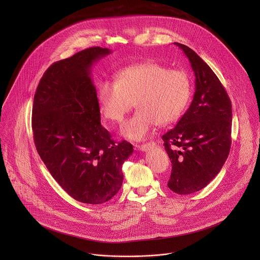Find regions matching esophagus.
Returning <instances> with one entry per match:
<instances>
[{
    "mask_svg": "<svg viewBox=\"0 0 260 260\" xmlns=\"http://www.w3.org/2000/svg\"><path fill=\"white\" fill-rule=\"evenodd\" d=\"M154 145L153 142L150 143H145V144H141V145H136V148L139 149L140 151H147L149 148H151Z\"/></svg>",
    "mask_w": 260,
    "mask_h": 260,
    "instance_id": "obj_1",
    "label": "esophagus"
}]
</instances>
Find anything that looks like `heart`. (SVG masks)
Instances as JSON below:
<instances>
[{"instance_id":"obj_1","label":"heart","mask_w":260,"mask_h":260,"mask_svg":"<svg viewBox=\"0 0 260 260\" xmlns=\"http://www.w3.org/2000/svg\"><path fill=\"white\" fill-rule=\"evenodd\" d=\"M190 95L191 83L185 72L155 62L124 68L115 83H101L97 94L102 115L114 123H121L135 102L138 110L121 127V134L133 141L146 139L157 124L176 121Z\"/></svg>"}]
</instances>
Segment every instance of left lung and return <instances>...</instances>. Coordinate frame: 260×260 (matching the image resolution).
<instances>
[{"label": "left lung", "instance_id": "8db88e82", "mask_svg": "<svg viewBox=\"0 0 260 260\" xmlns=\"http://www.w3.org/2000/svg\"><path fill=\"white\" fill-rule=\"evenodd\" d=\"M174 44L191 64L195 92L188 110L162 139L172 164L167 185L185 195L204 188L221 170L231 146L232 109L211 68L189 47Z\"/></svg>", "mask_w": 260, "mask_h": 260}]
</instances>
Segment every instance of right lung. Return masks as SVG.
Masks as SVG:
<instances>
[{
    "label": "right lung",
    "instance_id": "add662e5",
    "mask_svg": "<svg viewBox=\"0 0 260 260\" xmlns=\"http://www.w3.org/2000/svg\"><path fill=\"white\" fill-rule=\"evenodd\" d=\"M92 47L52 64L34 96L32 129L38 153L53 178L71 197L101 204L119 191L122 165L133 153L101 125L92 66L109 55Z\"/></svg>",
    "mask_w": 260,
    "mask_h": 260
}]
</instances>
